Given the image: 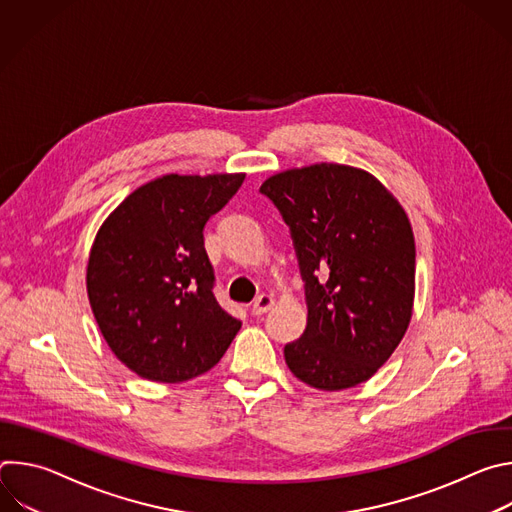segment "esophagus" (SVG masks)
<instances>
[{
    "instance_id": "1",
    "label": "esophagus",
    "mask_w": 512,
    "mask_h": 512,
    "mask_svg": "<svg viewBox=\"0 0 512 512\" xmlns=\"http://www.w3.org/2000/svg\"><path fill=\"white\" fill-rule=\"evenodd\" d=\"M273 296H269V294H261V296H257L255 298V302H253V306H251V312L255 314V316H261V314H265L271 306H273Z\"/></svg>"
}]
</instances>
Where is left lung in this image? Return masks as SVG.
I'll return each mask as SVG.
<instances>
[{"mask_svg":"<svg viewBox=\"0 0 512 512\" xmlns=\"http://www.w3.org/2000/svg\"><path fill=\"white\" fill-rule=\"evenodd\" d=\"M304 279L308 324L283 346L289 371L322 391L371 379L401 342L415 294L407 214L371 174L316 164L267 178Z\"/></svg>","mask_w":512,"mask_h":512,"instance_id":"left-lung-1","label":"left lung"}]
</instances>
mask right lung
<instances>
[{
  "mask_svg": "<svg viewBox=\"0 0 512 512\" xmlns=\"http://www.w3.org/2000/svg\"><path fill=\"white\" fill-rule=\"evenodd\" d=\"M245 174H170L131 192L91 249L87 289L115 356L143 379L182 383L223 358L241 322L214 296L204 225Z\"/></svg>",
  "mask_w": 512,
  "mask_h": 512,
  "instance_id": "1",
  "label": "right lung"
}]
</instances>
